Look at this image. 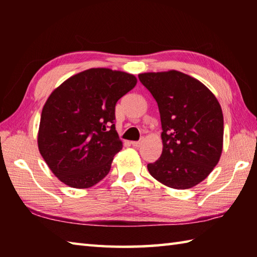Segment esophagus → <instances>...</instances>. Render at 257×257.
<instances>
[{
    "label": "esophagus",
    "mask_w": 257,
    "mask_h": 257,
    "mask_svg": "<svg viewBox=\"0 0 257 257\" xmlns=\"http://www.w3.org/2000/svg\"><path fill=\"white\" fill-rule=\"evenodd\" d=\"M132 145H133L134 147H140L141 141H132Z\"/></svg>",
    "instance_id": "obj_1"
}]
</instances>
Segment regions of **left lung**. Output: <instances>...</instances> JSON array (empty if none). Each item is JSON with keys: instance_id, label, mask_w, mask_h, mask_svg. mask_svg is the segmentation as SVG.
<instances>
[{"instance_id": "left-lung-1", "label": "left lung", "mask_w": 257, "mask_h": 257, "mask_svg": "<svg viewBox=\"0 0 257 257\" xmlns=\"http://www.w3.org/2000/svg\"><path fill=\"white\" fill-rule=\"evenodd\" d=\"M141 81L159 108L162 154L148 170L169 188L194 187L220 160L223 113L215 96L189 75L170 70L140 74Z\"/></svg>"}]
</instances>
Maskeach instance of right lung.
Returning <instances> with one entry per match:
<instances>
[{"label":"right lung","instance_id":"right-lung-1","mask_svg":"<svg viewBox=\"0 0 257 257\" xmlns=\"http://www.w3.org/2000/svg\"><path fill=\"white\" fill-rule=\"evenodd\" d=\"M137 78L109 68L74 75L48 97L41 114L38 149L52 172L76 189L95 185L122 149L114 127L117 101Z\"/></svg>","mask_w":257,"mask_h":257}]
</instances>
